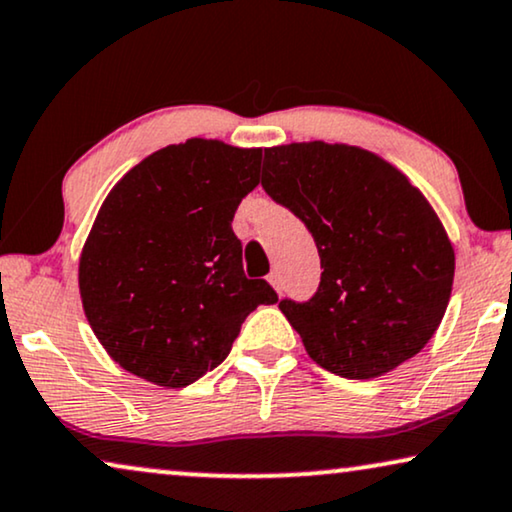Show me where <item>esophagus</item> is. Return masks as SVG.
Instances as JSON below:
<instances>
[{"instance_id":"obj_1","label":"esophagus","mask_w":512,"mask_h":512,"mask_svg":"<svg viewBox=\"0 0 512 512\" xmlns=\"http://www.w3.org/2000/svg\"><path fill=\"white\" fill-rule=\"evenodd\" d=\"M268 282L272 284V289H275L277 293H282V282H279V272L277 270H272L270 275H268Z\"/></svg>"}]
</instances>
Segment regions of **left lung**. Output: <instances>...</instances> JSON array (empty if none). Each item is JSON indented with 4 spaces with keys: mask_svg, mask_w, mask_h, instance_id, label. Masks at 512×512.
Wrapping results in <instances>:
<instances>
[{
    "mask_svg": "<svg viewBox=\"0 0 512 512\" xmlns=\"http://www.w3.org/2000/svg\"><path fill=\"white\" fill-rule=\"evenodd\" d=\"M261 186L314 237L321 282L279 310L312 361L370 380L433 338L450 303L454 249L438 214L401 170L359 146L265 149Z\"/></svg>",
    "mask_w": 512,
    "mask_h": 512,
    "instance_id": "left-lung-1",
    "label": "left lung"
}]
</instances>
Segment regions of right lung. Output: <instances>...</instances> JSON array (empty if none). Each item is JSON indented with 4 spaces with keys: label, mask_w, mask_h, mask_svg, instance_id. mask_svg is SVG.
<instances>
[{
    "label": "right lung",
    "mask_w": 512,
    "mask_h": 512,
    "mask_svg": "<svg viewBox=\"0 0 512 512\" xmlns=\"http://www.w3.org/2000/svg\"><path fill=\"white\" fill-rule=\"evenodd\" d=\"M261 149L219 139L165 146L102 202L79 261L88 324L128 373L188 387L230 354L242 321L277 303L247 279L233 216L258 186Z\"/></svg>",
    "instance_id": "1"
}]
</instances>
